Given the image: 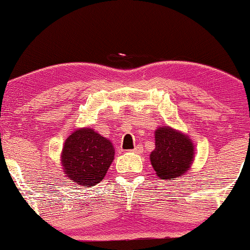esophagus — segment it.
Returning a JSON list of instances; mask_svg holds the SVG:
<instances>
[{
  "mask_svg": "<svg viewBox=\"0 0 250 250\" xmlns=\"http://www.w3.org/2000/svg\"><path fill=\"white\" fill-rule=\"evenodd\" d=\"M141 146H136L134 149H133V152H136V153H139V152H141Z\"/></svg>",
  "mask_w": 250,
  "mask_h": 250,
  "instance_id": "obj_1",
  "label": "esophagus"
}]
</instances>
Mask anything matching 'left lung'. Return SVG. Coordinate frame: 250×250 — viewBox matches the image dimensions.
Listing matches in <instances>:
<instances>
[{
    "label": "left lung",
    "instance_id": "left-lung-1",
    "mask_svg": "<svg viewBox=\"0 0 250 250\" xmlns=\"http://www.w3.org/2000/svg\"><path fill=\"white\" fill-rule=\"evenodd\" d=\"M156 148L150 160L156 174L163 180L176 179L189 169L193 159V143L182 133L170 127L155 133Z\"/></svg>",
    "mask_w": 250,
    "mask_h": 250
}]
</instances>
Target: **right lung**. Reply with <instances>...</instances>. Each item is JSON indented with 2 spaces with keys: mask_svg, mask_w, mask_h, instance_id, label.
Listing matches in <instances>:
<instances>
[{
  "mask_svg": "<svg viewBox=\"0 0 250 250\" xmlns=\"http://www.w3.org/2000/svg\"><path fill=\"white\" fill-rule=\"evenodd\" d=\"M111 142L92 128H82L68 136L62 149L63 172L78 186L101 182L114 160Z\"/></svg>",
  "mask_w": 250,
  "mask_h": 250,
  "instance_id": "obj_1",
  "label": "right lung"
}]
</instances>
